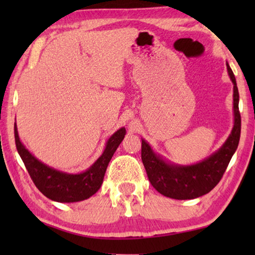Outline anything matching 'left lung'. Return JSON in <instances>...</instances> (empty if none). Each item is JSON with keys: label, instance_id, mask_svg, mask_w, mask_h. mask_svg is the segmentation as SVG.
<instances>
[{"label": "left lung", "instance_id": "8db88e82", "mask_svg": "<svg viewBox=\"0 0 255 255\" xmlns=\"http://www.w3.org/2000/svg\"><path fill=\"white\" fill-rule=\"evenodd\" d=\"M227 71L234 84L235 123L230 137L218 152L195 165L176 166L163 161L153 153L145 140H141V161L150 184L161 195L178 200L193 199L211 191L225 173L231 158L239 146L241 137L239 89L234 73L228 64Z\"/></svg>", "mask_w": 255, "mask_h": 255}]
</instances>
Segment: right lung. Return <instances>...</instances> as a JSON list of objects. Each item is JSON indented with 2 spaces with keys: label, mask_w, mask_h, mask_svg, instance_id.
Wrapping results in <instances>:
<instances>
[{
  "label": "right lung",
  "mask_w": 255,
  "mask_h": 255,
  "mask_svg": "<svg viewBox=\"0 0 255 255\" xmlns=\"http://www.w3.org/2000/svg\"><path fill=\"white\" fill-rule=\"evenodd\" d=\"M126 129L120 128L108 140L105 152L88 171L80 174H67L56 171L30 154L21 144L14 125V139L21 159L38 190L49 199L58 202H76L93 196L103 182L106 170L116 149L122 143Z\"/></svg>",
  "instance_id": "1"
}]
</instances>
